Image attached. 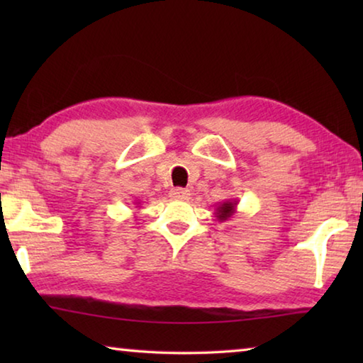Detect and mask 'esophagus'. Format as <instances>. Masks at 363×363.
<instances>
[{
    "instance_id": "obj_1",
    "label": "esophagus",
    "mask_w": 363,
    "mask_h": 363,
    "mask_svg": "<svg viewBox=\"0 0 363 363\" xmlns=\"http://www.w3.org/2000/svg\"><path fill=\"white\" fill-rule=\"evenodd\" d=\"M169 195H171V199H174V200H189L190 199V190H187V189H182V187H176V189H173L169 192Z\"/></svg>"
}]
</instances>
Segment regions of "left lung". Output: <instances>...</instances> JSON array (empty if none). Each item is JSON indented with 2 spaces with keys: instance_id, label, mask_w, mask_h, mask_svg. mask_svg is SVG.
I'll return each instance as SVG.
<instances>
[{
  "instance_id": "8db88e82",
  "label": "left lung",
  "mask_w": 363,
  "mask_h": 363,
  "mask_svg": "<svg viewBox=\"0 0 363 363\" xmlns=\"http://www.w3.org/2000/svg\"><path fill=\"white\" fill-rule=\"evenodd\" d=\"M237 205H238L237 199L220 201L219 205H216V210H214V216H216L219 223H225V220H229L233 216V214L237 213Z\"/></svg>"
}]
</instances>
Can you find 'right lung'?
<instances>
[{
  "label": "right lung",
  "mask_w": 363,
  "mask_h": 363,
  "mask_svg": "<svg viewBox=\"0 0 363 363\" xmlns=\"http://www.w3.org/2000/svg\"><path fill=\"white\" fill-rule=\"evenodd\" d=\"M136 203H138V205H139V201H136Z\"/></svg>",
  "instance_id": "add662e5"
}]
</instances>
